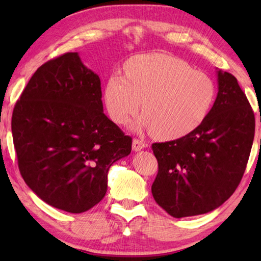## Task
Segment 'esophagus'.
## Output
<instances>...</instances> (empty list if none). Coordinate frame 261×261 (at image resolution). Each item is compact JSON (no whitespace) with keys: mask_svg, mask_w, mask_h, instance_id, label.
Segmentation results:
<instances>
[{"mask_svg":"<svg viewBox=\"0 0 261 261\" xmlns=\"http://www.w3.org/2000/svg\"><path fill=\"white\" fill-rule=\"evenodd\" d=\"M146 146H147V144L141 139L135 138L134 140H132V149H134V151H136V152L141 151V149L145 148Z\"/></svg>","mask_w":261,"mask_h":261,"instance_id":"esophagus-1","label":"esophagus"}]
</instances>
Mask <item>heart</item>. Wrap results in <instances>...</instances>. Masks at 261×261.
<instances>
[{"mask_svg":"<svg viewBox=\"0 0 261 261\" xmlns=\"http://www.w3.org/2000/svg\"><path fill=\"white\" fill-rule=\"evenodd\" d=\"M215 99V85L177 57L154 53L138 55L125 64V76L115 72L105 88L112 120L124 125L138 112L145 114L136 129L153 131L158 138L177 139L197 129Z\"/></svg>","mask_w":261,"mask_h":261,"instance_id":"b5f03b06","label":"heart"}]
</instances>
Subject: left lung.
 I'll return each instance as SVG.
<instances>
[{
	"mask_svg": "<svg viewBox=\"0 0 261 261\" xmlns=\"http://www.w3.org/2000/svg\"><path fill=\"white\" fill-rule=\"evenodd\" d=\"M218 84L213 107L197 129L152 145L159 166L153 198L174 218L218 208L235 192L249 161L253 110L231 73L219 70Z\"/></svg>",
	"mask_w": 261,
	"mask_h": 261,
	"instance_id": "1",
	"label": "left lung"
}]
</instances>
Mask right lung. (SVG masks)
Wrapping results in <instances>:
<instances>
[{
    "mask_svg": "<svg viewBox=\"0 0 261 261\" xmlns=\"http://www.w3.org/2000/svg\"><path fill=\"white\" fill-rule=\"evenodd\" d=\"M101 82L78 53L46 62L31 77L12 113L21 177L48 205L83 213L102 200L114 162L132 139L103 114Z\"/></svg>",
    "mask_w": 261,
    "mask_h": 261,
    "instance_id": "1",
    "label": "right lung"
}]
</instances>
